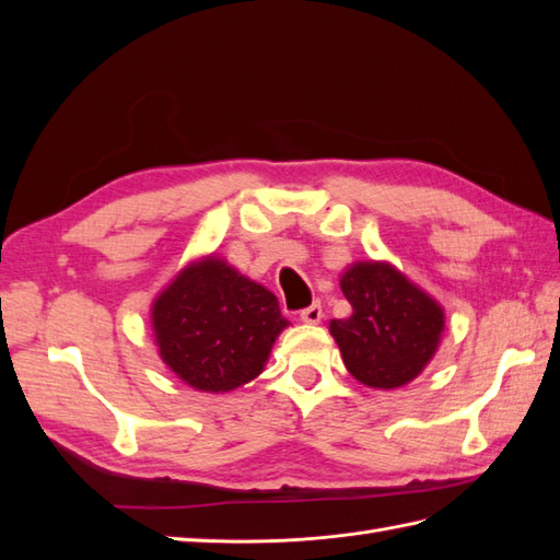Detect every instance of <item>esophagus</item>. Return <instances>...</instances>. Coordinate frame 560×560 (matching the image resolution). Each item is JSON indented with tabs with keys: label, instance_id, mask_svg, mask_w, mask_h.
<instances>
[{
	"label": "esophagus",
	"instance_id": "obj_1",
	"mask_svg": "<svg viewBox=\"0 0 560 560\" xmlns=\"http://www.w3.org/2000/svg\"><path fill=\"white\" fill-rule=\"evenodd\" d=\"M301 319L308 322V325H317V322L322 319V306H319V301L311 303L308 308H303V311H301Z\"/></svg>",
	"mask_w": 560,
	"mask_h": 560
}]
</instances>
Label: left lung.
<instances>
[{
    "label": "left lung",
    "mask_w": 560,
    "mask_h": 560,
    "mask_svg": "<svg viewBox=\"0 0 560 560\" xmlns=\"http://www.w3.org/2000/svg\"><path fill=\"white\" fill-rule=\"evenodd\" d=\"M341 290L352 313L331 319L329 331L346 369L378 389L413 381L442 338V306L385 261L352 264L341 276Z\"/></svg>",
    "instance_id": "8db88e82"
}]
</instances>
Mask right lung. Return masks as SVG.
<instances>
[{"mask_svg":"<svg viewBox=\"0 0 560 560\" xmlns=\"http://www.w3.org/2000/svg\"><path fill=\"white\" fill-rule=\"evenodd\" d=\"M287 325L276 294L217 257L179 270L151 306L161 360L200 393L257 378Z\"/></svg>","mask_w":560,"mask_h":560,"instance_id":"right-lung-1","label":"right lung"}]
</instances>
